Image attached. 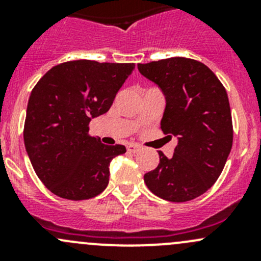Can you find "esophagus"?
Segmentation results:
<instances>
[{"label":"esophagus","mask_w":261,"mask_h":261,"mask_svg":"<svg viewBox=\"0 0 261 261\" xmlns=\"http://www.w3.org/2000/svg\"><path fill=\"white\" fill-rule=\"evenodd\" d=\"M141 150V147L139 145H136V144H130V145H127V151L130 152H139Z\"/></svg>","instance_id":"esophagus-1"}]
</instances>
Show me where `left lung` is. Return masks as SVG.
Wrapping results in <instances>:
<instances>
[{
    "instance_id": "obj_1",
    "label": "left lung",
    "mask_w": 261,
    "mask_h": 261,
    "mask_svg": "<svg viewBox=\"0 0 261 261\" xmlns=\"http://www.w3.org/2000/svg\"><path fill=\"white\" fill-rule=\"evenodd\" d=\"M138 68L165 96L160 128L178 138L172 156L159 151V164L144 175L145 184L165 201L197 198L220 177L232 147V118L225 87L207 65L189 58H169Z\"/></svg>"
}]
</instances>
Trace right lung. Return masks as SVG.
Returning a JSON list of instances; mask_svg holds the SVG:
<instances>
[{
  "label": "right lung",
  "mask_w": 261,
  "mask_h": 261,
  "mask_svg": "<svg viewBox=\"0 0 261 261\" xmlns=\"http://www.w3.org/2000/svg\"><path fill=\"white\" fill-rule=\"evenodd\" d=\"M134 63L72 60L53 67L31 91L23 143L39 179L55 196L82 201L106 189L110 163L126 152L88 134L106 114Z\"/></svg>",
  "instance_id": "add662e5"
}]
</instances>
